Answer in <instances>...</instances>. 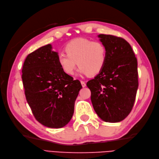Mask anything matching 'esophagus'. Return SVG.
Segmentation results:
<instances>
[{"label":"esophagus","instance_id":"1","mask_svg":"<svg viewBox=\"0 0 159 159\" xmlns=\"http://www.w3.org/2000/svg\"><path fill=\"white\" fill-rule=\"evenodd\" d=\"M81 85H82L83 88H84V87H85V86H86V84L85 83L84 81L81 80Z\"/></svg>","mask_w":159,"mask_h":159}]
</instances>
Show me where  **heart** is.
<instances>
[{"mask_svg": "<svg viewBox=\"0 0 159 159\" xmlns=\"http://www.w3.org/2000/svg\"><path fill=\"white\" fill-rule=\"evenodd\" d=\"M66 54L60 53L57 62L66 74H74L76 65L81 74L93 75L102 70L107 61V48L102 42L77 38L65 47Z\"/></svg>", "mask_w": 159, "mask_h": 159, "instance_id": "1", "label": "heart"}]
</instances>
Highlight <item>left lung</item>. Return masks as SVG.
<instances>
[{
    "label": "left lung",
    "instance_id": "left-lung-1",
    "mask_svg": "<svg viewBox=\"0 0 159 159\" xmlns=\"http://www.w3.org/2000/svg\"><path fill=\"white\" fill-rule=\"evenodd\" d=\"M98 37L107 48V61L87 86L98 116L105 122L117 123L128 116L135 101L137 60L131 45L123 38L106 34Z\"/></svg>",
    "mask_w": 159,
    "mask_h": 159
}]
</instances>
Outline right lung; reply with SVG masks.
<instances>
[{
    "label": "right lung",
    "instance_id": "obj_1",
    "mask_svg": "<svg viewBox=\"0 0 159 159\" xmlns=\"http://www.w3.org/2000/svg\"><path fill=\"white\" fill-rule=\"evenodd\" d=\"M57 53L51 44L28 54L24 62L22 80L27 102L37 121L50 128H61L73 116L75 101L82 88L61 70Z\"/></svg>",
    "mask_w": 159,
    "mask_h": 159
}]
</instances>
